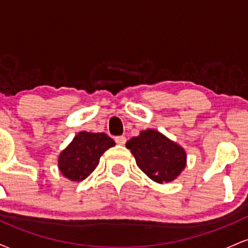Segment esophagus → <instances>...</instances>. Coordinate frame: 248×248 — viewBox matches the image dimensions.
Returning <instances> with one entry per match:
<instances>
[{"label":"esophagus","mask_w":248,"mask_h":248,"mask_svg":"<svg viewBox=\"0 0 248 248\" xmlns=\"http://www.w3.org/2000/svg\"><path fill=\"white\" fill-rule=\"evenodd\" d=\"M114 140H115V142H116V143H118V144H120V146H124V144L126 143L127 139L124 138V135H120V136H116Z\"/></svg>","instance_id":"34e87169"}]
</instances>
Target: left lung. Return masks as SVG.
<instances>
[{
	"mask_svg": "<svg viewBox=\"0 0 248 248\" xmlns=\"http://www.w3.org/2000/svg\"><path fill=\"white\" fill-rule=\"evenodd\" d=\"M136 164L149 178L168 183L177 178L186 168V154L177 143L154 129L142 130L126 143Z\"/></svg>",
	"mask_w": 248,
	"mask_h": 248,
	"instance_id": "8db88e82",
	"label": "left lung"
}]
</instances>
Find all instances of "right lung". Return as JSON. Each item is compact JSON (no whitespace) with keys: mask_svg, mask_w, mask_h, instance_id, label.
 <instances>
[{"mask_svg":"<svg viewBox=\"0 0 248 248\" xmlns=\"http://www.w3.org/2000/svg\"><path fill=\"white\" fill-rule=\"evenodd\" d=\"M114 146L115 142L105 133H78L59 155V170L71 181H84L98 167L102 154Z\"/></svg>","mask_w":248,"mask_h":248,"instance_id":"obj_1","label":"right lung"}]
</instances>
